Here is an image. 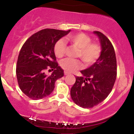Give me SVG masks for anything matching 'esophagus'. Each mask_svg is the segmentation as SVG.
Returning <instances> with one entry per match:
<instances>
[{
  "mask_svg": "<svg viewBox=\"0 0 134 134\" xmlns=\"http://www.w3.org/2000/svg\"><path fill=\"white\" fill-rule=\"evenodd\" d=\"M69 74H70V73H68V72H66V71H65V72H64L65 76H67V75H69Z\"/></svg>",
  "mask_w": 134,
  "mask_h": 134,
  "instance_id": "esophagus-1",
  "label": "esophagus"
}]
</instances>
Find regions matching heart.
Segmentation results:
<instances>
[{
	"instance_id": "1",
	"label": "heart",
	"mask_w": 134,
	"mask_h": 134,
	"mask_svg": "<svg viewBox=\"0 0 134 134\" xmlns=\"http://www.w3.org/2000/svg\"><path fill=\"white\" fill-rule=\"evenodd\" d=\"M78 48L77 57L81 58L86 66H91L95 64L100 57L101 48L98 43H91V38L83 33L70 34L66 37ZM66 44L62 39L58 40L54 46V52L56 57L61 58L64 55ZM60 66L67 72H74L82 68V62L77 59L66 58L60 62Z\"/></svg>"
}]
</instances>
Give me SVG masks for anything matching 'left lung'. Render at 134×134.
Here are the masks:
<instances>
[{
  "label": "left lung",
  "mask_w": 134,
  "mask_h": 134,
  "mask_svg": "<svg viewBox=\"0 0 134 134\" xmlns=\"http://www.w3.org/2000/svg\"><path fill=\"white\" fill-rule=\"evenodd\" d=\"M93 33L100 41V57L90 68L81 71L82 76L76 77L70 90L73 101L84 109L93 107L106 99L116 78V58L113 44L102 33Z\"/></svg>",
  "instance_id": "obj_1"
}]
</instances>
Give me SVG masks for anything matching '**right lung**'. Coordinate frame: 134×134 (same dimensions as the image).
<instances>
[{
    "mask_svg": "<svg viewBox=\"0 0 134 134\" xmlns=\"http://www.w3.org/2000/svg\"><path fill=\"white\" fill-rule=\"evenodd\" d=\"M70 31L44 29L23 44L18 58L16 76L20 90L30 99L38 100L50 95L55 81L64 76V70L56 62L54 46ZM48 68L53 70L50 76L44 73Z\"/></svg>",
    "mask_w": 134,
    "mask_h": 134,
    "instance_id": "add662e5",
    "label": "right lung"
}]
</instances>
